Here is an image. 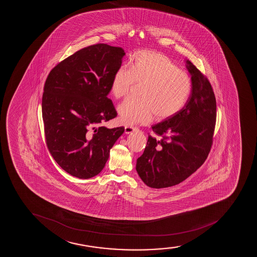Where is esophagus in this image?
<instances>
[{"label": "esophagus", "mask_w": 257, "mask_h": 257, "mask_svg": "<svg viewBox=\"0 0 257 257\" xmlns=\"http://www.w3.org/2000/svg\"><path fill=\"white\" fill-rule=\"evenodd\" d=\"M137 128L135 127H131V126H125V133L126 134H132L134 132H136Z\"/></svg>", "instance_id": "34e87169"}]
</instances>
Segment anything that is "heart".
<instances>
[{"instance_id": "heart-1", "label": "heart", "mask_w": 257, "mask_h": 257, "mask_svg": "<svg viewBox=\"0 0 257 257\" xmlns=\"http://www.w3.org/2000/svg\"><path fill=\"white\" fill-rule=\"evenodd\" d=\"M135 84H142L139 100L127 99L118 106L119 117L128 126L148 123L156 115L165 120L185 106L192 92V80L186 72L161 53L141 50L130 57L127 69L117 68L109 85L115 98L128 94Z\"/></svg>"}]
</instances>
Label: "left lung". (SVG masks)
I'll return each mask as SVG.
<instances>
[{
    "label": "left lung",
    "mask_w": 257,
    "mask_h": 257,
    "mask_svg": "<svg viewBox=\"0 0 257 257\" xmlns=\"http://www.w3.org/2000/svg\"><path fill=\"white\" fill-rule=\"evenodd\" d=\"M192 92L177 115L152 126L136 171L148 187L162 189L182 183L203 165L212 148L216 99L209 80L189 60ZM160 137V139L157 137Z\"/></svg>",
    "instance_id": "left-lung-1"
}]
</instances>
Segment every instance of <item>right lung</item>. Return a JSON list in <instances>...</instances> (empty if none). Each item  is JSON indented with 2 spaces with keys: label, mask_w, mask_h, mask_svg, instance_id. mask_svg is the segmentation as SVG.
Wrapping results in <instances>:
<instances>
[{
  "label": "right lung",
  "mask_w": 257,
  "mask_h": 257,
  "mask_svg": "<svg viewBox=\"0 0 257 257\" xmlns=\"http://www.w3.org/2000/svg\"><path fill=\"white\" fill-rule=\"evenodd\" d=\"M124 55L121 47L90 45L59 62L46 79L42 98L46 145L73 177L88 179L100 173L123 134V127L99 124L117 115L107 95Z\"/></svg>",
  "instance_id": "add662e5"
}]
</instances>
